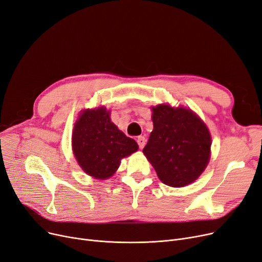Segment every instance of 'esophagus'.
Masks as SVG:
<instances>
[{"label": "esophagus", "instance_id": "obj_1", "mask_svg": "<svg viewBox=\"0 0 262 262\" xmlns=\"http://www.w3.org/2000/svg\"><path fill=\"white\" fill-rule=\"evenodd\" d=\"M136 142H138V144H139V147L141 148V149H143L144 148V146H145V144H146V139L144 138V136H139L138 138V140H136Z\"/></svg>", "mask_w": 262, "mask_h": 262}]
</instances>
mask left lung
<instances>
[{"label":"left lung","instance_id":"left-lung-1","mask_svg":"<svg viewBox=\"0 0 262 262\" xmlns=\"http://www.w3.org/2000/svg\"><path fill=\"white\" fill-rule=\"evenodd\" d=\"M151 108L154 130L144 155L164 184L181 188L194 182L210 160L211 135L205 122L186 107Z\"/></svg>","mask_w":262,"mask_h":262}]
</instances>
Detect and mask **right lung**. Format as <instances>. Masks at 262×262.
I'll list each match as a JSON object with an SVG mask.
<instances>
[{
  "instance_id": "1",
  "label": "right lung",
  "mask_w": 262,
  "mask_h": 262,
  "mask_svg": "<svg viewBox=\"0 0 262 262\" xmlns=\"http://www.w3.org/2000/svg\"><path fill=\"white\" fill-rule=\"evenodd\" d=\"M72 150L81 168L95 179L114 175L120 160L138 151L139 145L118 130L104 106L82 111L74 123Z\"/></svg>"
}]
</instances>
